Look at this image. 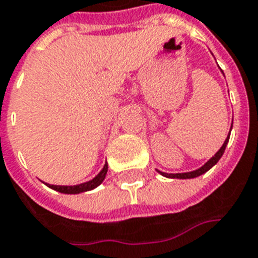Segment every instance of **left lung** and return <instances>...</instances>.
<instances>
[{
	"label": "left lung",
	"mask_w": 258,
	"mask_h": 258,
	"mask_svg": "<svg viewBox=\"0 0 258 258\" xmlns=\"http://www.w3.org/2000/svg\"><path fill=\"white\" fill-rule=\"evenodd\" d=\"M231 126H233V123H231ZM229 137H230V133H229V136H227V139L225 140V143H223V145L221 147V149H219L217 153H215L214 156L211 157L210 160L207 161L203 167H201L199 169H195V171H191V172H184V173H164V172H159L161 173V175H164L165 177H171V179H192V177H197V176H201V175H203L205 172H207L209 169L211 168V167H214L217 163H218V160L222 157L223 152H225V149H226V145L227 143H229Z\"/></svg>",
	"instance_id": "8db88e82"
}]
</instances>
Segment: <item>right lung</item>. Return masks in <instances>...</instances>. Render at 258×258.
<instances>
[{
    "instance_id": "add662e5",
    "label": "right lung",
    "mask_w": 258,
    "mask_h": 258,
    "mask_svg": "<svg viewBox=\"0 0 258 258\" xmlns=\"http://www.w3.org/2000/svg\"><path fill=\"white\" fill-rule=\"evenodd\" d=\"M107 173V164L103 165V168L97 176L94 177L93 180L86 181V183H82V184L78 185H55V184H47L49 188L55 189V191H59L61 194H81L85 192V191H90V189H94L95 187L101 184L105 176Z\"/></svg>"
}]
</instances>
